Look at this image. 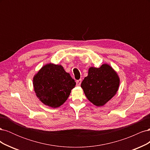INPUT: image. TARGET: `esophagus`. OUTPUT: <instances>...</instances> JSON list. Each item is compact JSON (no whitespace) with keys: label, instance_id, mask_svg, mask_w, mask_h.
Here are the masks:
<instances>
[{"label":"esophagus","instance_id":"esophagus-1","mask_svg":"<svg viewBox=\"0 0 150 150\" xmlns=\"http://www.w3.org/2000/svg\"><path fill=\"white\" fill-rule=\"evenodd\" d=\"M81 79H79V80H77L76 81V85L77 86H80L81 84Z\"/></svg>","mask_w":150,"mask_h":150}]
</instances>
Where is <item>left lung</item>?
Listing matches in <instances>:
<instances>
[{"label": "left lung", "mask_w": 150, "mask_h": 150, "mask_svg": "<svg viewBox=\"0 0 150 150\" xmlns=\"http://www.w3.org/2000/svg\"><path fill=\"white\" fill-rule=\"evenodd\" d=\"M120 77L108 64L100 67H90L81 88L88 100L96 106H103L114 97L119 89Z\"/></svg>", "instance_id": "obj_1"}]
</instances>
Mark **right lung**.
Listing matches in <instances>:
<instances>
[{
	"instance_id": "1",
	"label": "right lung",
	"mask_w": 150,
	"mask_h": 150,
	"mask_svg": "<svg viewBox=\"0 0 150 150\" xmlns=\"http://www.w3.org/2000/svg\"><path fill=\"white\" fill-rule=\"evenodd\" d=\"M76 86L74 80L61 65L49 63L33 77L36 96L44 104L56 108L64 104Z\"/></svg>"
}]
</instances>
